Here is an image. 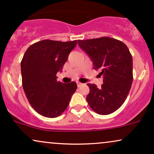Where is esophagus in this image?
Segmentation results:
<instances>
[{"label":"esophagus","instance_id":"obj_1","mask_svg":"<svg viewBox=\"0 0 154 154\" xmlns=\"http://www.w3.org/2000/svg\"><path fill=\"white\" fill-rule=\"evenodd\" d=\"M77 87H80L81 85H82V83H81V82H77Z\"/></svg>","mask_w":154,"mask_h":154}]
</instances>
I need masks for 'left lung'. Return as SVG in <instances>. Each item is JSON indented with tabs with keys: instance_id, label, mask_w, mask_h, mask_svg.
<instances>
[{
	"instance_id": "8db88e82",
	"label": "left lung",
	"mask_w": 154,
	"mask_h": 154,
	"mask_svg": "<svg viewBox=\"0 0 154 154\" xmlns=\"http://www.w3.org/2000/svg\"><path fill=\"white\" fill-rule=\"evenodd\" d=\"M79 46L90 56L93 69L103 76V84L90 88L86 97L88 105L97 114L108 115L125 102L133 80L132 57L128 48L120 40L109 37L78 40Z\"/></svg>"
}]
</instances>
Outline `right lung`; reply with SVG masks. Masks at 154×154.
I'll use <instances>...</instances> for the list:
<instances>
[{
    "mask_svg": "<svg viewBox=\"0 0 154 154\" xmlns=\"http://www.w3.org/2000/svg\"><path fill=\"white\" fill-rule=\"evenodd\" d=\"M77 40H43L27 48L21 61L22 87L32 107L45 117L55 118L66 109L77 83L56 79Z\"/></svg>",
    "mask_w": 154,
    "mask_h": 154,
    "instance_id": "1",
    "label": "right lung"
}]
</instances>
